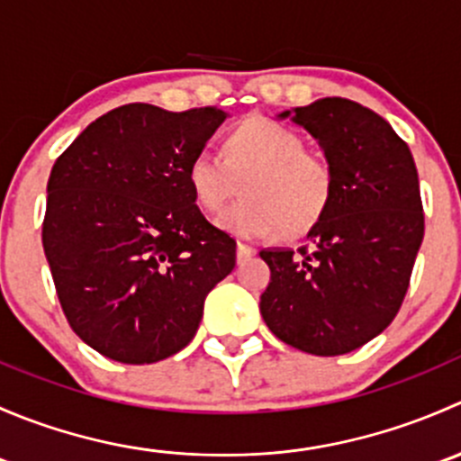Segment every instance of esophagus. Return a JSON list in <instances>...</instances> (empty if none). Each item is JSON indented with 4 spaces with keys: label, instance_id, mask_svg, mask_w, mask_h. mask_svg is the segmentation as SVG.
Listing matches in <instances>:
<instances>
[{
    "label": "esophagus",
    "instance_id": "esophagus-1",
    "mask_svg": "<svg viewBox=\"0 0 461 461\" xmlns=\"http://www.w3.org/2000/svg\"><path fill=\"white\" fill-rule=\"evenodd\" d=\"M254 254H257V249L249 248V245H245V243L236 245V258H239V263H245V260L252 258Z\"/></svg>",
    "mask_w": 461,
    "mask_h": 461
}]
</instances>
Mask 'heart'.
<instances>
[{
    "mask_svg": "<svg viewBox=\"0 0 461 461\" xmlns=\"http://www.w3.org/2000/svg\"><path fill=\"white\" fill-rule=\"evenodd\" d=\"M194 203L209 216H222L221 227L239 239L308 236L330 212L337 176L328 158L305 149L301 133L272 118L254 115L231 129L221 144V158L196 153L187 165Z\"/></svg>",
    "mask_w": 461,
    "mask_h": 461,
    "instance_id": "b5f03b06",
    "label": "heart"
}]
</instances>
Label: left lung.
Listing matches in <instances>:
<instances>
[{
  "instance_id": "left-lung-1",
  "label": "left lung",
  "mask_w": 461,
  "mask_h": 461,
  "mask_svg": "<svg viewBox=\"0 0 461 461\" xmlns=\"http://www.w3.org/2000/svg\"><path fill=\"white\" fill-rule=\"evenodd\" d=\"M278 118L303 127L337 176L308 245L263 249L260 314L287 346L317 357L357 350L397 317L424 240L420 178L408 144L375 111L323 97Z\"/></svg>"
}]
</instances>
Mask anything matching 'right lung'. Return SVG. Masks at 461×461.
I'll list each match as a JSON object with an SVG mask.
<instances>
[{
    "label": "right lung",
    "mask_w": 461,
    "mask_h": 461,
    "mask_svg": "<svg viewBox=\"0 0 461 461\" xmlns=\"http://www.w3.org/2000/svg\"><path fill=\"white\" fill-rule=\"evenodd\" d=\"M227 118L133 102L91 122L55 160L41 243L73 332L120 364H156L196 334L204 299L236 265L187 165Z\"/></svg>",
    "instance_id": "obj_1"
}]
</instances>
